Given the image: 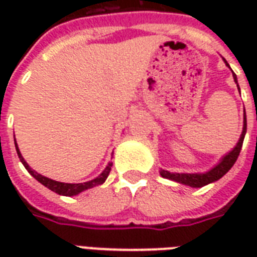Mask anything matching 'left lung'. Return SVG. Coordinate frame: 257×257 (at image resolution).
<instances>
[{"instance_id": "obj_1", "label": "left lung", "mask_w": 257, "mask_h": 257, "mask_svg": "<svg viewBox=\"0 0 257 257\" xmlns=\"http://www.w3.org/2000/svg\"><path fill=\"white\" fill-rule=\"evenodd\" d=\"M224 62H225V65L231 69V66H229V64H228L225 60H224ZM232 73H233V70H232ZM233 80H235L236 85L239 88L237 77H236L235 73H233ZM245 133H247V117H245V112H244L243 132L240 135V139L239 141H237V144H236L235 148L232 149V151H229L227 155H224L213 168H211L207 172H204V173H176V172H169L165 171V169H160L161 177L172 180V181H176V183L183 184V185H188V187L192 188H201L204 187V185H208V184L215 183V181H217L219 179H221V177L233 167L235 161L237 160V157H239L241 147H243V141L244 137H245Z\"/></svg>"}]
</instances>
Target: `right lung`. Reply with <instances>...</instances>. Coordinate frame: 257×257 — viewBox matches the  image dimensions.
<instances>
[{
  "instance_id": "add662e5",
  "label": "right lung",
  "mask_w": 257,
  "mask_h": 257,
  "mask_svg": "<svg viewBox=\"0 0 257 257\" xmlns=\"http://www.w3.org/2000/svg\"><path fill=\"white\" fill-rule=\"evenodd\" d=\"M14 144H16V149H17V155L20 157V160L24 164V167L26 168V171L29 172L30 175L33 176L34 179L40 181L42 185H45L46 188H49L50 191L56 192L58 195L62 196H76L78 193H81V192L86 191V189H90V188H94L97 185H101V184L105 183V180L108 179L109 172H110V168H112L113 163H108V165L105 167V169L101 172L100 175L97 176L96 179L89 180V181H85V183H78V184H72V183H61V181H56V180H52L49 177H45V176L40 175L37 172L32 169L29 167V164L26 163L25 159L22 157L21 152H20V149H18V145L14 140Z\"/></svg>"
}]
</instances>
